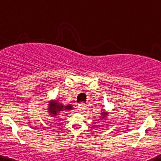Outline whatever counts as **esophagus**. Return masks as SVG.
<instances>
[{"label":"esophagus","mask_w":161,"mask_h":161,"mask_svg":"<svg viewBox=\"0 0 161 161\" xmlns=\"http://www.w3.org/2000/svg\"><path fill=\"white\" fill-rule=\"evenodd\" d=\"M86 106L85 104H79V108H78V110H79L80 112H83L84 111L86 110Z\"/></svg>","instance_id":"34e87169"}]
</instances>
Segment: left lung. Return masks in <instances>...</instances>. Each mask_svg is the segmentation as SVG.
Wrapping results in <instances>:
<instances>
[{
  "mask_svg": "<svg viewBox=\"0 0 161 161\" xmlns=\"http://www.w3.org/2000/svg\"><path fill=\"white\" fill-rule=\"evenodd\" d=\"M107 114H108V112H104V111H102V112H101V119H105L106 117H107Z\"/></svg>",
  "mask_w": 161,
  "mask_h": 161,
  "instance_id": "left-lung-1",
  "label": "left lung"
}]
</instances>
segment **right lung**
I'll return each mask as SVG.
<instances>
[{"label":"right lung","mask_w":161,"mask_h":161,"mask_svg":"<svg viewBox=\"0 0 161 161\" xmlns=\"http://www.w3.org/2000/svg\"><path fill=\"white\" fill-rule=\"evenodd\" d=\"M64 110H72V106L71 104H67V105H63L62 104H60L59 101H49V107H48V112L50 114L51 116L55 117L57 116L60 112Z\"/></svg>","instance_id":"add662e5"}]
</instances>
